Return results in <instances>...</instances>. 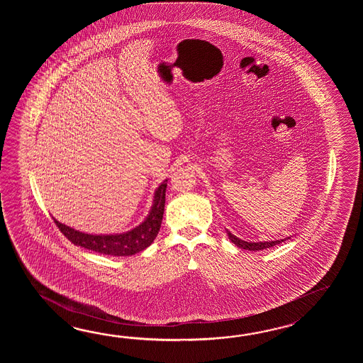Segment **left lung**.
Masks as SVG:
<instances>
[{"instance_id":"left-lung-1","label":"left lung","mask_w":363,"mask_h":363,"mask_svg":"<svg viewBox=\"0 0 363 363\" xmlns=\"http://www.w3.org/2000/svg\"><path fill=\"white\" fill-rule=\"evenodd\" d=\"M227 235H228V239L231 240L236 247H241V249H247V250H263V249L278 245V244L284 241V240L280 239L275 240V241H263V242H247V241L236 238L230 231H227Z\"/></svg>"}]
</instances>
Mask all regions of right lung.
<instances>
[{
  "mask_svg": "<svg viewBox=\"0 0 363 363\" xmlns=\"http://www.w3.org/2000/svg\"><path fill=\"white\" fill-rule=\"evenodd\" d=\"M167 180H164L157 188L155 193L153 206L143 223L131 231L116 235H89L84 232L77 231L66 224L55 220V223L60 231L77 247H85L101 255L127 257L139 253L147 249L155 241L162 223L164 211V197H166Z\"/></svg>",
  "mask_w": 363,
  "mask_h": 363,
  "instance_id": "add662e5",
  "label": "right lung"
}]
</instances>
